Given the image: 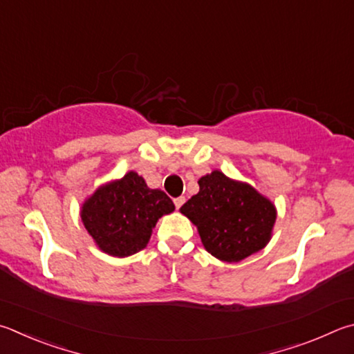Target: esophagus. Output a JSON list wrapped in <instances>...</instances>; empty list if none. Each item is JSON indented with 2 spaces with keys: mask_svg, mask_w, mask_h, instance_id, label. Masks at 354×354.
<instances>
[{
  "mask_svg": "<svg viewBox=\"0 0 354 354\" xmlns=\"http://www.w3.org/2000/svg\"><path fill=\"white\" fill-rule=\"evenodd\" d=\"M185 203V198L184 196H179V198H175V205H176V209H179L181 207V205Z\"/></svg>",
  "mask_w": 354,
  "mask_h": 354,
  "instance_id": "obj_1",
  "label": "esophagus"
}]
</instances>
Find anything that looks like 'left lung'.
<instances>
[{
    "label": "left lung",
    "instance_id": "obj_1",
    "mask_svg": "<svg viewBox=\"0 0 354 354\" xmlns=\"http://www.w3.org/2000/svg\"><path fill=\"white\" fill-rule=\"evenodd\" d=\"M198 184L199 192L183 205L181 214L198 227L207 252L235 263L266 246L275 223V207L269 199L218 170Z\"/></svg>",
    "mask_w": 354,
    "mask_h": 354
}]
</instances>
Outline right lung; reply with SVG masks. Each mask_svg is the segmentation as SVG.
I'll return each mask as SVG.
<instances>
[{"label": "right lung", "instance_id": "right-lung-1", "mask_svg": "<svg viewBox=\"0 0 354 354\" xmlns=\"http://www.w3.org/2000/svg\"><path fill=\"white\" fill-rule=\"evenodd\" d=\"M175 204L162 190L149 189L142 176L130 171L94 192L82 207V221L104 252L128 257L142 250L153 227Z\"/></svg>", "mask_w": 354, "mask_h": 354}]
</instances>
